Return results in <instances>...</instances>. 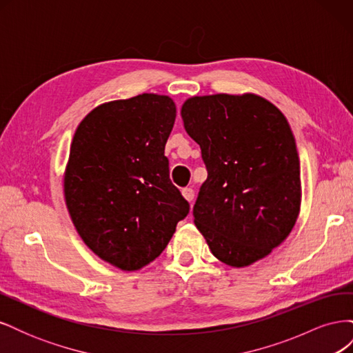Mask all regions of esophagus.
Here are the masks:
<instances>
[{
	"label": "esophagus",
	"mask_w": 353,
	"mask_h": 353,
	"mask_svg": "<svg viewBox=\"0 0 353 353\" xmlns=\"http://www.w3.org/2000/svg\"><path fill=\"white\" fill-rule=\"evenodd\" d=\"M183 196H184L188 201H193V199H194V190H193V188H184V190H183Z\"/></svg>",
	"instance_id": "34e87169"
}]
</instances>
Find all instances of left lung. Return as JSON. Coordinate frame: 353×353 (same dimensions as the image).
<instances>
[{"instance_id": "8db88e82", "label": "left lung", "mask_w": 353, "mask_h": 353, "mask_svg": "<svg viewBox=\"0 0 353 353\" xmlns=\"http://www.w3.org/2000/svg\"><path fill=\"white\" fill-rule=\"evenodd\" d=\"M181 116L208 170L196 227L223 263L265 258L290 234L301 206V162L284 114L258 95L216 94L187 100Z\"/></svg>"}]
</instances>
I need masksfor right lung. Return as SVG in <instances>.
<instances>
[{"mask_svg": "<svg viewBox=\"0 0 353 353\" xmlns=\"http://www.w3.org/2000/svg\"><path fill=\"white\" fill-rule=\"evenodd\" d=\"M175 116L166 95L141 94L94 109L74 132L65 175L72 222L95 254L121 270L154 261L190 213L165 156Z\"/></svg>", "mask_w": 353, "mask_h": 353, "instance_id": "right-lung-1", "label": "right lung"}]
</instances>
